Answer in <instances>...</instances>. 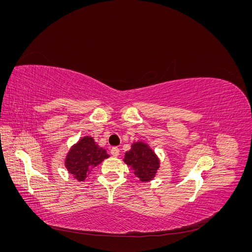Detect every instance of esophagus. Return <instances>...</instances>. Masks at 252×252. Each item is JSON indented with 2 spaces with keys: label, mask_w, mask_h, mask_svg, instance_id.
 <instances>
[{
  "label": "esophagus",
  "mask_w": 252,
  "mask_h": 252,
  "mask_svg": "<svg viewBox=\"0 0 252 252\" xmlns=\"http://www.w3.org/2000/svg\"><path fill=\"white\" fill-rule=\"evenodd\" d=\"M110 154H111V156H113V157H118V156L120 155V149H119L118 147H112V148L110 149Z\"/></svg>",
  "instance_id": "esophagus-1"
}]
</instances>
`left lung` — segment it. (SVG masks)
Returning <instances> with one entry per match:
<instances>
[{
    "mask_svg": "<svg viewBox=\"0 0 252 252\" xmlns=\"http://www.w3.org/2000/svg\"><path fill=\"white\" fill-rule=\"evenodd\" d=\"M124 162L130 166L141 182H148L155 178L159 167V159L147 144L136 142L125 154Z\"/></svg>",
    "mask_w": 252,
    "mask_h": 252,
    "instance_id": "1",
    "label": "left lung"
}]
</instances>
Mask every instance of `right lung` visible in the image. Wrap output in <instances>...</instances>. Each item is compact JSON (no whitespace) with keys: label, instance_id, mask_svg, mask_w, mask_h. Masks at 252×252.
I'll use <instances>...</instances> for the list:
<instances>
[{"label":"right lung","instance_id":"right-lung-1","mask_svg":"<svg viewBox=\"0 0 252 252\" xmlns=\"http://www.w3.org/2000/svg\"><path fill=\"white\" fill-rule=\"evenodd\" d=\"M109 156L105 149L98 147L91 136H84L68 151L65 158L67 170L78 181H84L91 169L102 163Z\"/></svg>","mask_w":252,"mask_h":252}]
</instances>
